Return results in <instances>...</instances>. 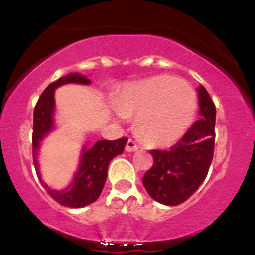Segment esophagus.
<instances>
[{
	"mask_svg": "<svg viewBox=\"0 0 255 255\" xmlns=\"http://www.w3.org/2000/svg\"><path fill=\"white\" fill-rule=\"evenodd\" d=\"M137 148H139V146H137L135 142L133 141V140H128V142H127V145H126V151L127 152H134V151H136Z\"/></svg>",
	"mask_w": 255,
	"mask_h": 255,
	"instance_id": "1",
	"label": "esophagus"
}]
</instances>
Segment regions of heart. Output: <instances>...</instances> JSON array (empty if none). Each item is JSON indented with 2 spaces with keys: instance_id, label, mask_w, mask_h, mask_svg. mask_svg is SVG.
I'll use <instances>...</instances> for the list:
<instances>
[{
  "instance_id": "obj_1",
  "label": "heart",
  "mask_w": 255,
  "mask_h": 255,
  "mask_svg": "<svg viewBox=\"0 0 255 255\" xmlns=\"http://www.w3.org/2000/svg\"><path fill=\"white\" fill-rule=\"evenodd\" d=\"M116 107L119 118L136 115L142 137L152 145L169 146L191 125L197 96L188 84L170 75H157L128 84Z\"/></svg>"
}]
</instances>
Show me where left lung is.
Listing matches in <instances>:
<instances>
[{
	"instance_id": "obj_1",
	"label": "left lung",
	"mask_w": 255,
	"mask_h": 255,
	"mask_svg": "<svg viewBox=\"0 0 255 255\" xmlns=\"http://www.w3.org/2000/svg\"><path fill=\"white\" fill-rule=\"evenodd\" d=\"M200 119L169 151H151L153 166L142 183L148 195L163 205L182 204L206 177L215 150L216 107L206 89H197Z\"/></svg>"
}]
</instances>
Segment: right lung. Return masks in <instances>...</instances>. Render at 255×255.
<instances>
[{
    "label": "right lung",
    "instance_id": "add662e5",
    "mask_svg": "<svg viewBox=\"0 0 255 255\" xmlns=\"http://www.w3.org/2000/svg\"><path fill=\"white\" fill-rule=\"evenodd\" d=\"M67 84L90 85L91 80L80 73H69L61 77L55 83H51L44 90L38 99L33 114V136H32V151L33 163L37 170L38 178L50 197L67 207H84L95 203L99 198L108 176V165L114 157L121 154L127 144V137L119 140H99L89 146V142L83 146L78 169L73 176L72 182L63 189H52L42 178L38 162V152L42 141L52 130L55 126V90Z\"/></svg>",
    "mask_w": 255,
    "mask_h": 255
}]
</instances>
